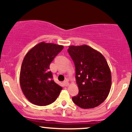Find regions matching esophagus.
Instances as JSON below:
<instances>
[{
	"instance_id": "esophagus-1",
	"label": "esophagus",
	"mask_w": 132,
	"mask_h": 132,
	"mask_svg": "<svg viewBox=\"0 0 132 132\" xmlns=\"http://www.w3.org/2000/svg\"><path fill=\"white\" fill-rule=\"evenodd\" d=\"M64 84L65 86H69V82L68 80H66L64 81Z\"/></svg>"
}]
</instances>
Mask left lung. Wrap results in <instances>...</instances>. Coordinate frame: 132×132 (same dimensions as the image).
Returning a JSON list of instances; mask_svg holds the SVG:
<instances>
[{
  "label": "left lung",
  "instance_id": "left-lung-1",
  "mask_svg": "<svg viewBox=\"0 0 132 132\" xmlns=\"http://www.w3.org/2000/svg\"><path fill=\"white\" fill-rule=\"evenodd\" d=\"M69 54L75 66L78 95L73 102L82 109H93L102 104L111 88V71L105 57L86 45L69 46Z\"/></svg>",
  "mask_w": 132,
  "mask_h": 132
}]
</instances>
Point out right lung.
<instances>
[{
    "label": "right lung",
    "instance_id": "add662e5",
    "mask_svg": "<svg viewBox=\"0 0 132 132\" xmlns=\"http://www.w3.org/2000/svg\"><path fill=\"white\" fill-rule=\"evenodd\" d=\"M63 48L62 45L41 42L25 55L21 66L20 84L30 103L46 106L57 98L62 87L54 82L49 69L52 61Z\"/></svg>",
    "mask_w": 132,
    "mask_h": 132
}]
</instances>
